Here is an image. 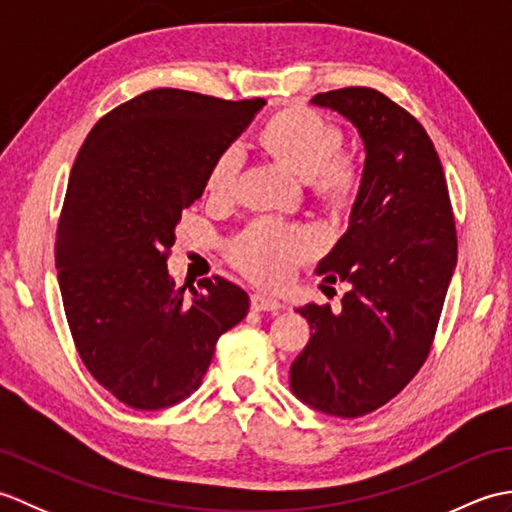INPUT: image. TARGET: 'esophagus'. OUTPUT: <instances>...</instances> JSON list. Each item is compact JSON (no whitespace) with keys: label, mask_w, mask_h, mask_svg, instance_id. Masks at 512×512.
<instances>
[{"label":"esophagus","mask_w":512,"mask_h":512,"mask_svg":"<svg viewBox=\"0 0 512 512\" xmlns=\"http://www.w3.org/2000/svg\"><path fill=\"white\" fill-rule=\"evenodd\" d=\"M250 306H253V310L257 312H273V310L284 308V303L275 297L264 295V292H255V295L250 297Z\"/></svg>","instance_id":"obj_1"}]
</instances>
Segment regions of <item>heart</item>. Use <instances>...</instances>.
Segmentation results:
<instances>
[{"label":"heart","instance_id":"obj_1","mask_svg":"<svg viewBox=\"0 0 512 512\" xmlns=\"http://www.w3.org/2000/svg\"><path fill=\"white\" fill-rule=\"evenodd\" d=\"M339 132L308 110H290L275 116L262 134L264 147L281 165H286L301 178L317 180V187L330 198L343 200L358 187V169L352 158L336 156ZM244 154L237 145L224 149L209 171V189L226 195L235 189L242 169ZM319 237L308 228L281 226L275 222H259L246 231L235 244V262L255 279L279 284L290 277L314 248Z\"/></svg>","mask_w":512,"mask_h":512}]
</instances>
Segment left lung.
Returning a JSON list of instances; mask_svg holds the SVG:
<instances>
[{
	"label": "left lung",
	"instance_id": "1",
	"mask_svg": "<svg viewBox=\"0 0 512 512\" xmlns=\"http://www.w3.org/2000/svg\"><path fill=\"white\" fill-rule=\"evenodd\" d=\"M310 103L356 127L365 165L347 231L317 266L325 284H347L341 310L297 308L312 334L290 365V389L328 416L358 418L400 394L427 361L458 237L440 158L416 118L372 88Z\"/></svg>",
	"mask_w": 512,
	"mask_h": 512
}]
</instances>
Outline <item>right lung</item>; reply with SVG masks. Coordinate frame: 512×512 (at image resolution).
<instances>
[{"mask_svg": "<svg viewBox=\"0 0 512 512\" xmlns=\"http://www.w3.org/2000/svg\"><path fill=\"white\" fill-rule=\"evenodd\" d=\"M264 105L151 90L105 114L74 160L54 246L63 308L88 372L127 407L189 398L246 317L237 284L202 279L187 295L167 255L213 162Z\"/></svg>", "mask_w": 512, "mask_h": 512, "instance_id": "obj_1", "label": "right lung"}]
</instances>
